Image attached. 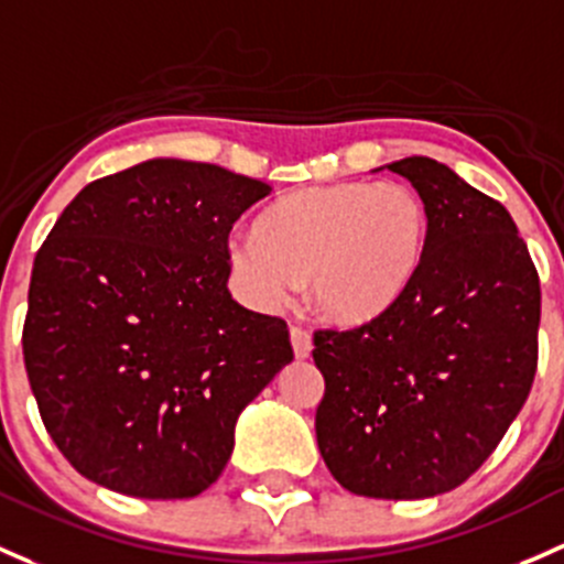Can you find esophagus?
Here are the masks:
<instances>
[{
	"label": "esophagus",
	"instance_id": "1",
	"mask_svg": "<svg viewBox=\"0 0 564 564\" xmlns=\"http://www.w3.org/2000/svg\"><path fill=\"white\" fill-rule=\"evenodd\" d=\"M289 337H292V348H294V357L297 359H307L313 351V337L311 332L302 329V327H292L289 329Z\"/></svg>",
	"mask_w": 564,
	"mask_h": 564
}]
</instances>
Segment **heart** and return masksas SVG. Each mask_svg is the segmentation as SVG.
Segmentation results:
<instances>
[{
	"instance_id": "obj_1",
	"label": "heart",
	"mask_w": 564,
	"mask_h": 564,
	"mask_svg": "<svg viewBox=\"0 0 564 564\" xmlns=\"http://www.w3.org/2000/svg\"><path fill=\"white\" fill-rule=\"evenodd\" d=\"M430 242V210L408 183L340 181L270 205L253 235H232L227 259L246 297L275 307L305 278L329 324L357 327L411 289Z\"/></svg>"
}]
</instances>
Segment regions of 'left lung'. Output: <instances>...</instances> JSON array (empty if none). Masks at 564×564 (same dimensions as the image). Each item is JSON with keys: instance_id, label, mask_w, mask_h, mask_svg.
Here are the masks:
<instances>
[{"instance_id": "1", "label": "left lung", "mask_w": 564, "mask_h": 564, "mask_svg": "<svg viewBox=\"0 0 564 564\" xmlns=\"http://www.w3.org/2000/svg\"><path fill=\"white\" fill-rule=\"evenodd\" d=\"M430 210L422 270L372 322L316 332L318 452L376 500L452 491L519 416L538 367L541 281L511 213L446 164H387Z\"/></svg>"}]
</instances>
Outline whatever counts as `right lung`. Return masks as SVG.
Instances as JSON below:
<instances>
[{"mask_svg": "<svg viewBox=\"0 0 564 564\" xmlns=\"http://www.w3.org/2000/svg\"><path fill=\"white\" fill-rule=\"evenodd\" d=\"M270 192L148 159L64 207L34 259L23 359L45 430L88 481L181 500L221 476L240 413L294 359L286 322L227 289L229 232Z\"/></svg>", "mask_w": 564, "mask_h": 564, "instance_id": "add662e5", "label": "right lung"}]
</instances>
